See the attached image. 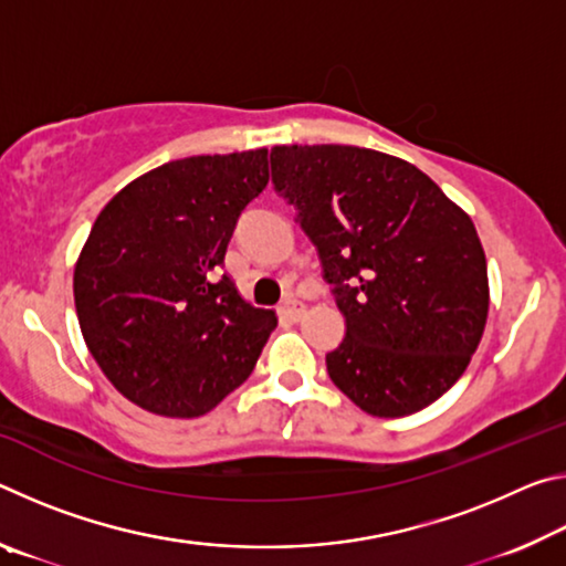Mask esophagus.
Here are the masks:
<instances>
[{
  "mask_svg": "<svg viewBox=\"0 0 566 566\" xmlns=\"http://www.w3.org/2000/svg\"><path fill=\"white\" fill-rule=\"evenodd\" d=\"M280 317L282 319H290V322H296L302 317V312H304V304L300 302V300H294V296H286V300L280 304Z\"/></svg>",
  "mask_w": 566,
  "mask_h": 566,
  "instance_id": "34e87169",
  "label": "esophagus"
}]
</instances>
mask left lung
I'll use <instances>...</instances> for the list:
<instances>
[{"mask_svg":"<svg viewBox=\"0 0 566 566\" xmlns=\"http://www.w3.org/2000/svg\"><path fill=\"white\" fill-rule=\"evenodd\" d=\"M270 161L347 322L329 379L371 417L429 407L464 375L490 312L472 219L424 171L375 149L292 145Z\"/></svg>","mask_w":566,"mask_h":566,"instance_id":"obj_1","label":"left lung"}]
</instances>
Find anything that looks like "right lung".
<instances>
[{
  "label": "right lung",
  "mask_w": 566,
  "mask_h": 566,
  "mask_svg": "<svg viewBox=\"0 0 566 566\" xmlns=\"http://www.w3.org/2000/svg\"><path fill=\"white\" fill-rule=\"evenodd\" d=\"M266 181V149L187 157L99 212L74 266V306L104 377L137 407L199 417L252 375L276 317L244 302L222 264Z\"/></svg>",
  "instance_id": "add662e5"
}]
</instances>
